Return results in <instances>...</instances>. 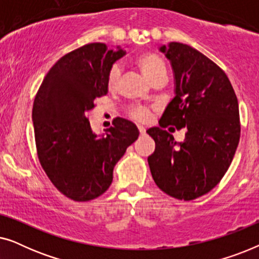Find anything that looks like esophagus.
<instances>
[{"instance_id": "obj_1", "label": "esophagus", "mask_w": 259, "mask_h": 259, "mask_svg": "<svg viewBox=\"0 0 259 259\" xmlns=\"http://www.w3.org/2000/svg\"><path fill=\"white\" fill-rule=\"evenodd\" d=\"M138 130H139L140 136H144V134L146 133V130H145V127H143V126H139V127H138Z\"/></svg>"}]
</instances>
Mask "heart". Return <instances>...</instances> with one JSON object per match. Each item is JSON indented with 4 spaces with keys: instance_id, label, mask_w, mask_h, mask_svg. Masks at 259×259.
I'll use <instances>...</instances> for the list:
<instances>
[{
    "instance_id": "obj_1",
    "label": "heart",
    "mask_w": 259,
    "mask_h": 259,
    "mask_svg": "<svg viewBox=\"0 0 259 259\" xmlns=\"http://www.w3.org/2000/svg\"><path fill=\"white\" fill-rule=\"evenodd\" d=\"M137 66L139 67L140 72L144 74V76L150 81L151 83H153L155 80L161 79V77H166V66L164 60L160 56H158L154 53L145 52L141 53L137 56L136 60ZM120 79V67L119 65H114L109 70L108 77H107V84L109 90H114L118 86ZM131 114L134 119L139 120V121H145L148 119V111L145 108L138 107L133 108Z\"/></svg>"
}]
</instances>
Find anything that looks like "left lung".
I'll list each match as a JSON object with an SVG mask.
<instances>
[{"label":"left lung","instance_id":"left-lung-1","mask_svg":"<svg viewBox=\"0 0 259 259\" xmlns=\"http://www.w3.org/2000/svg\"><path fill=\"white\" fill-rule=\"evenodd\" d=\"M159 52L175 79V97L159 123L185 127L186 133L178 143L160 127L148 128L155 141L148 165L159 189L192 200L210 192L231 165L240 137L238 100L226 74L197 49L169 42Z\"/></svg>","mask_w":259,"mask_h":259}]
</instances>
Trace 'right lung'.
Masks as SVG:
<instances>
[{
  "instance_id": "right-lung-1",
  "label": "right lung",
  "mask_w": 259,
  "mask_h": 259,
  "mask_svg": "<svg viewBox=\"0 0 259 259\" xmlns=\"http://www.w3.org/2000/svg\"><path fill=\"white\" fill-rule=\"evenodd\" d=\"M126 54L120 46L95 42L62 56L42 81L33 106L38 160L54 186L75 201L101 196L113 169L139 130L116 118L106 133H94L87 114L107 94L108 73Z\"/></svg>"
}]
</instances>
